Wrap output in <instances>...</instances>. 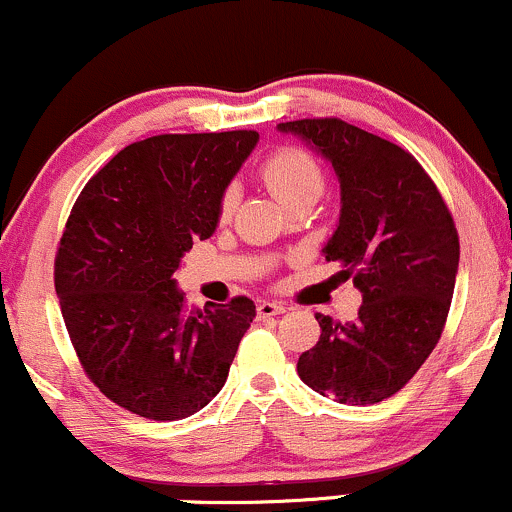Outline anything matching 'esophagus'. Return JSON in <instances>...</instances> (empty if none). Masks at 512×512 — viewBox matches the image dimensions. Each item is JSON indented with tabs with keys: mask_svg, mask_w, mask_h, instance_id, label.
Listing matches in <instances>:
<instances>
[{
	"mask_svg": "<svg viewBox=\"0 0 512 512\" xmlns=\"http://www.w3.org/2000/svg\"><path fill=\"white\" fill-rule=\"evenodd\" d=\"M288 307L283 305V302H276V300H263L258 302V317H276L280 312H285Z\"/></svg>",
	"mask_w": 512,
	"mask_h": 512,
	"instance_id": "1",
	"label": "esophagus"
}]
</instances>
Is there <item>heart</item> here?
<instances>
[{"mask_svg":"<svg viewBox=\"0 0 512 512\" xmlns=\"http://www.w3.org/2000/svg\"><path fill=\"white\" fill-rule=\"evenodd\" d=\"M263 185L271 190L285 210L315 205L324 192V173L320 161L300 146L276 148L258 168ZM236 205V192L229 188L219 197V217L229 219Z\"/></svg>","mask_w":512,"mask_h":512,"instance_id":"heart-1","label":"heart"}]
</instances>
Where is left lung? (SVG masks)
<instances>
[{"instance_id":"left-lung-1","label":"left lung","mask_w":512,"mask_h":512,"mask_svg":"<svg viewBox=\"0 0 512 512\" xmlns=\"http://www.w3.org/2000/svg\"><path fill=\"white\" fill-rule=\"evenodd\" d=\"M278 131L305 141L334 168L339 224L322 254L361 290L354 322H320V342L298 359L305 386L344 405L398 393L442 337L459 271V236L437 185L405 148L342 119H300Z\"/></svg>"}]
</instances>
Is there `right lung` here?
<instances>
[{"instance_id":"right-lung-1","label":"right lung","mask_w":512,"mask_h":512,"mask_svg":"<svg viewBox=\"0 0 512 512\" xmlns=\"http://www.w3.org/2000/svg\"><path fill=\"white\" fill-rule=\"evenodd\" d=\"M256 144V131L136 141L70 212L56 256L60 312L90 381L134 415L166 422L205 408L254 322L249 298L188 310L173 276L214 234L219 197Z\"/></svg>"}]
</instances>
